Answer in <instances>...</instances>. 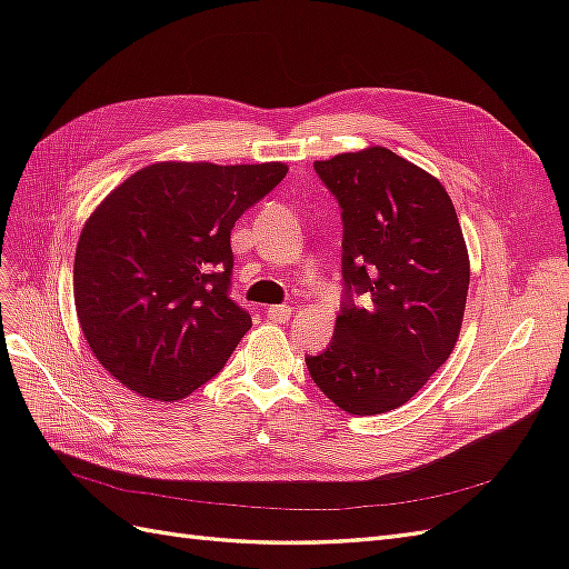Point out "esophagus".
Returning a JSON list of instances; mask_svg holds the SVG:
<instances>
[{"mask_svg": "<svg viewBox=\"0 0 569 569\" xmlns=\"http://www.w3.org/2000/svg\"><path fill=\"white\" fill-rule=\"evenodd\" d=\"M266 313L272 322H287L291 318V308L289 306H270Z\"/></svg>", "mask_w": 569, "mask_h": 569, "instance_id": "1", "label": "esophagus"}]
</instances>
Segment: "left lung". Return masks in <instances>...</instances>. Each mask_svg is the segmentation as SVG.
<instances>
[{"instance_id":"left-lung-1","label":"left lung","mask_w":569,"mask_h":569,"mask_svg":"<svg viewBox=\"0 0 569 569\" xmlns=\"http://www.w3.org/2000/svg\"><path fill=\"white\" fill-rule=\"evenodd\" d=\"M313 168L341 206L343 301L330 347L306 366L341 410L380 416L449 360L468 301V247L443 184L391 149Z\"/></svg>"}]
</instances>
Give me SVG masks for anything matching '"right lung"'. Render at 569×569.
<instances>
[{
	"label": "right lung",
	"mask_w": 569,
	"mask_h": 569,
	"mask_svg": "<svg viewBox=\"0 0 569 569\" xmlns=\"http://www.w3.org/2000/svg\"><path fill=\"white\" fill-rule=\"evenodd\" d=\"M287 166L161 161L137 170L84 222L76 313L104 370L153 401L220 372L251 316L230 297V232Z\"/></svg>",
	"instance_id": "add662e5"
}]
</instances>
